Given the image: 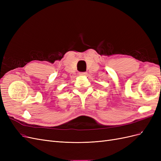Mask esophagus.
Here are the masks:
<instances>
[{"instance_id": "obj_1", "label": "esophagus", "mask_w": 161, "mask_h": 161, "mask_svg": "<svg viewBox=\"0 0 161 161\" xmlns=\"http://www.w3.org/2000/svg\"><path fill=\"white\" fill-rule=\"evenodd\" d=\"M87 75L86 72H80L79 73V75L80 76H86Z\"/></svg>"}]
</instances>
